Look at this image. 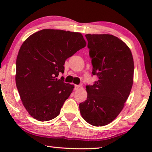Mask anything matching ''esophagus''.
Masks as SVG:
<instances>
[{"label":"esophagus","mask_w":152,"mask_h":152,"mask_svg":"<svg viewBox=\"0 0 152 152\" xmlns=\"http://www.w3.org/2000/svg\"><path fill=\"white\" fill-rule=\"evenodd\" d=\"M74 90H77L78 89L79 87H80V86L79 85H74Z\"/></svg>","instance_id":"1"}]
</instances>
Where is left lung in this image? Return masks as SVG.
I'll return each instance as SVG.
<instances>
[{
	"label": "left lung",
	"mask_w": 152,
	"mask_h": 152,
	"mask_svg": "<svg viewBox=\"0 0 152 152\" xmlns=\"http://www.w3.org/2000/svg\"><path fill=\"white\" fill-rule=\"evenodd\" d=\"M93 75L98 80L86 86L87 98L80 103L83 118L94 126L115 119L128 98L134 79L132 54L126 44L111 34L86 35Z\"/></svg>",
	"instance_id": "8db88e82"
}]
</instances>
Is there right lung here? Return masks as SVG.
I'll list each match as a JSON object with an SVG mask.
<instances>
[{
  "instance_id": "add662e5",
  "label": "right lung",
  "mask_w": 152,
  "mask_h": 152,
  "mask_svg": "<svg viewBox=\"0 0 152 152\" xmlns=\"http://www.w3.org/2000/svg\"><path fill=\"white\" fill-rule=\"evenodd\" d=\"M86 42L79 33L43 29L31 35L21 45L16 61V85L28 113L40 121L59 115L73 86L64 82L66 58Z\"/></svg>"
}]
</instances>
